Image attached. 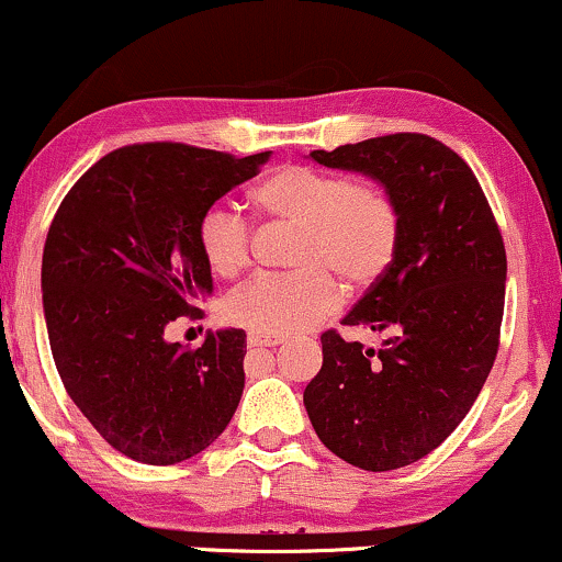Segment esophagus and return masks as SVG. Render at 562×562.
Masks as SVG:
<instances>
[{"label":"esophagus","mask_w":562,"mask_h":562,"mask_svg":"<svg viewBox=\"0 0 562 562\" xmlns=\"http://www.w3.org/2000/svg\"><path fill=\"white\" fill-rule=\"evenodd\" d=\"M283 344L281 336H262V334H249L247 346L249 349H258V346H279Z\"/></svg>","instance_id":"obj_1"}]
</instances>
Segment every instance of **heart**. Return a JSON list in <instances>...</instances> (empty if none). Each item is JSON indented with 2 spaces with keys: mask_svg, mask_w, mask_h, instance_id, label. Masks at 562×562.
I'll return each mask as SVG.
<instances>
[{
  "mask_svg": "<svg viewBox=\"0 0 562 562\" xmlns=\"http://www.w3.org/2000/svg\"><path fill=\"white\" fill-rule=\"evenodd\" d=\"M255 213L292 224V273H266L241 283L226 300V317L262 336L307 330L334 313L346 292L375 286L396 258L401 216L396 200L370 179H349L304 164L273 169L249 192ZM205 266L234 279L252 255V226L245 216L213 205L198 221Z\"/></svg>",
  "mask_w": 562,
  "mask_h": 562,
  "instance_id": "b5f03b06",
  "label": "heart"
}]
</instances>
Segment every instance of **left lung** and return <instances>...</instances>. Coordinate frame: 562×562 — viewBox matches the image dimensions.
<instances>
[{"label":"left lung","mask_w":562,"mask_h":562,"mask_svg":"<svg viewBox=\"0 0 562 562\" xmlns=\"http://www.w3.org/2000/svg\"><path fill=\"white\" fill-rule=\"evenodd\" d=\"M310 156L378 179L398 205L396 258L341 321L387 334L383 349L325 330L323 367L304 387L325 448L391 472L432 453L480 396L501 346L505 245L474 171L435 137L396 133Z\"/></svg>","instance_id":"8db88e82"}]
</instances>
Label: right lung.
I'll use <instances>...</instances> for the list:
<instances>
[{"instance_id": "add662e5", "label": "right lung", "mask_w": 562, "mask_h": 562, "mask_svg": "<svg viewBox=\"0 0 562 562\" xmlns=\"http://www.w3.org/2000/svg\"><path fill=\"white\" fill-rule=\"evenodd\" d=\"M266 154L135 143L95 161L48 226L41 289L54 364L75 406L127 459L169 467L224 432L245 387V330L166 341L213 279L198 221Z\"/></svg>"}]
</instances>
